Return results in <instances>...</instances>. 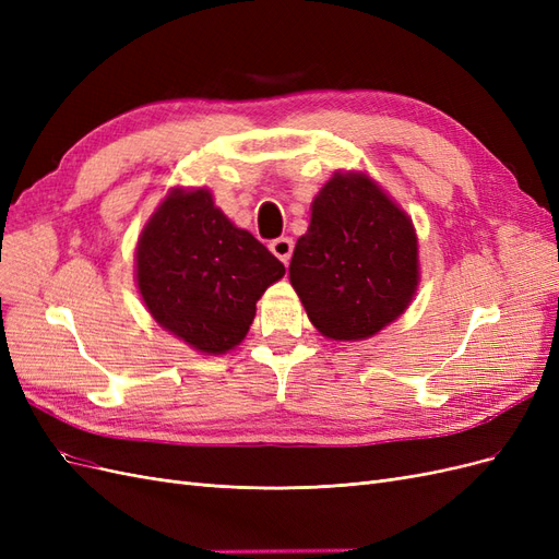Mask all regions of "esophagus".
Wrapping results in <instances>:
<instances>
[{"label":"esophagus","mask_w":559,"mask_h":559,"mask_svg":"<svg viewBox=\"0 0 559 559\" xmlns=\"http://www.w3.org/2000/svg\"><path fill=\"white\" fill-rule=\"evenodd\" d=\"M270 251L275 253V257L286 265L292 259V251H294V240L292 238H277L270 242Z\"/></svg>","instance_id":"1"}]
</instances>
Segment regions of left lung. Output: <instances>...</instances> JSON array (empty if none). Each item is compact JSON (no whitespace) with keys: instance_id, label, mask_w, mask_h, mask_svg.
I'll use <instances>...</instances> for the list:
<instances>
[{"instance_id":"1","label":"left lung","mask_w":559,"mask_h":559,"mask_svg":"<svg viewBox=\"0 0 559 559\" xmlns=\"http://www.w3.org/2000/svg\"><path fill=\"white\" fill-rule=\"evenodd\" d=\"M289 280L314 329L366 341L405 310L419 284L411 216L364 173H335L312 200Z\"/></svg>"}]
</instances>
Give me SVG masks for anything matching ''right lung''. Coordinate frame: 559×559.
<instances>
[{"mask_svg":"<svg viewBox=\"0 0 559 559\" xmlns=\"http://www.w3.org/2000/svg\"><path fill=\"white\" fill-rule=\"evenodd\" d=\"M134 265L151 317L205 354L238 347L257 300L284 277V265L235 226L207 189L165 195L140 235Z\"/></svg>","mask_w":559,"mask_h":559,"instance_id":"1","label":"right lung"}]
</instances>
